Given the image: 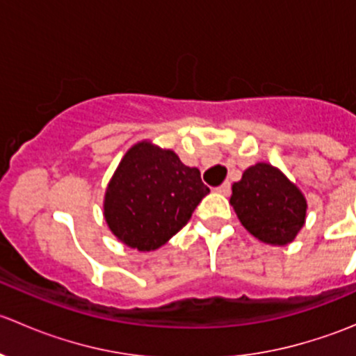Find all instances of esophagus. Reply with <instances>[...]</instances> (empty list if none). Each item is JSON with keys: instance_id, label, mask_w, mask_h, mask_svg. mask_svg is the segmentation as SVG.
<instances>
[{"instance_id": "esophagus-1", "label": "esophagus", "mask_w": 356, "mask_h": 356, "mask_svg": "<svg viewBox=\"0 0 356 356\" xmlns=\"http://www.w3.org/2000/svg\"><path fill=\"white\" fill-rule=\"evenodd\" d=\"M217 193H220V195L227 196L229 193H231V182H224V184H222V186H218Z\"/></svg>"}]
</instances>
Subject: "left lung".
Returning <instances> with one entry per match:
<instances>
[{
  "label": "left lung",
  "instance_id": "8db88e82",
  "mask_svg": "<svg viewBox=\"0 0 356 356\" xmlns=\"http://www.w3.org/2000/svg\"><path fill=\"white\" fill-rule=\"evenodd\" d=\"M229 203L251 236L265 245L294 241L307 220V198L282 170L265 161L248 167L232 184Z\"/></svg>",
  "mask_w": 356,
  "mask_h": 356
}]
</instances>
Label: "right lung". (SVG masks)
<instances>
[{"label":"right lung","instance_id":"right-lung-1","mask_svg":"<svg viewBox=\"0 0 356 356\" xmlns=\"http://www.w3.org/2000/svg\"><path fill=\"white\" fill-rule=\"evenodd\" d=\"M208 193L198 168L182 163L172 149L143 139L115 168L103 217L122 245L145 253L177 234Z\"/></svg>","mask_w":356,"mask_h":356}]
</instances>
